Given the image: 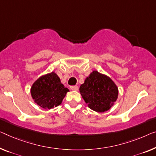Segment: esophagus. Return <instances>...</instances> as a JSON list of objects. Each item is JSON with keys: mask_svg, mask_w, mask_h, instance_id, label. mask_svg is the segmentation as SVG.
I'll return each instance as SVG.
<instances>
[{"mask_svg": "<svg viewBox=\"0 0 156 156\" xmlns=\"http://www.w3.org/2000/svg\"><path fill=\"white\" fill-rule=\"evenodd\" d=\"M71 90H73V91H78V86H71Z\"/></svg>", "mask_w": 156, "mask_h": 156, "instance_id": "34e87169", "label": "esophagus"}]
</instances>
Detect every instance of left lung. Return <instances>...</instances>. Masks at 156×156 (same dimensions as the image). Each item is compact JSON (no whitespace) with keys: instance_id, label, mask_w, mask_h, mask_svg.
Masks as SVG:
<instances>
[{"instance_id":"8db88e82","label":"left lung","mask_w":156,"mask_h":156,"mask_svg":"<svg viewBox=\"0 0 156 156\" xmlns=\"http://www.w3.org/2000/svg\"><path fill=\"white\" fill-rule=\"evenodd\" d=\"M80 94L87 106L98 113L108 111L118 97V87L105 74L93 71L80 85Z\"/></svg>"}]
</instances>
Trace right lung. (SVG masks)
Here are the masks:
<instances>
[{"mask_svg":"<svg viewBox=\"0 0 156 156\" xmlns=\"http://www.w3.org/2000/svg\"><path fill=\"white\" fill-rule=\"evenodd\" d=\"M68 92L69 90L64 87L54 71L41 76L31 87V95L34 103L44 109L59 106Z\"/></svg>","mask_w":156,"mask_h":156,"instance_id":"right-lung-1","label":"right lung"}]
</instances>
